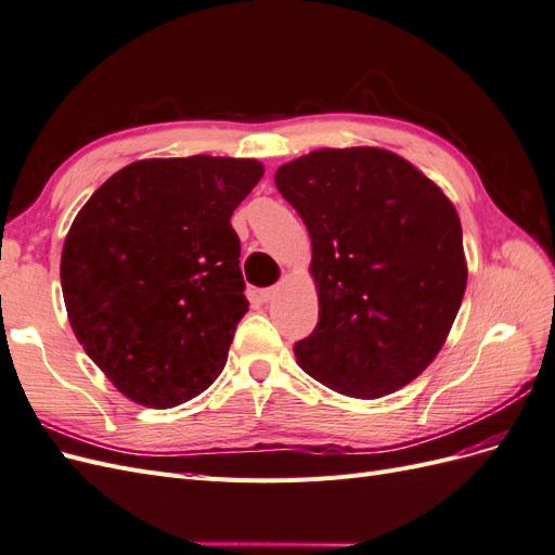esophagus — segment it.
<instances>
[{"instance_id": "1", "label": "esophagus", "mask_w": 555, "mask_h": 555, "mask_svg": "<svg viewBox=\"0 0 555 555\" xmlns=\"http://www.w3.org/2000/svg\"><path fill=\"white\" fill-rule=\"evenodd\" d=\"M278 292H280L278 287H268V289H261V292H259V298L263 300V304H271V300L278 296Z\"/></svg>"}]
</instances>
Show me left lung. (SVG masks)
<instances>
[{
  "label": "left lung",
  "instance_id": "obj_1",
  "mask_svg": "<svg viewBox=\"0 0 555 555\" xmlns=\"http://www.w3.org/2000/svg\"><path fill=\"white\" fill-rule=\"evenodd\" d=\"M280 194L308 227L319 322L298 365L351 398H382L438 357L467 284L456 208L382 147H324L284 164Z\"/></svg>",
  "mask_w": 555,
  "mask_h": 555
}]
</instances>
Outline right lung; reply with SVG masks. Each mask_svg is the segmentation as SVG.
Here are the masks:
<instances>
[{"label":"right lung","mask_w":555,"mask_h":555,"mask_svg":"<svg viewBox=\"0 0 555 555\" xmlns=\"http://www.w3.org/2000/svg\"><path fill=\"white\" fill-rule=\"evenodd\" d=\"M261 176L255 159H141L76 215L60 263L66 314L139 405L176 408L222 373L249 306L229 220Z\"/></svg>","instance_id":"right-lung-1"}]
</instances>
